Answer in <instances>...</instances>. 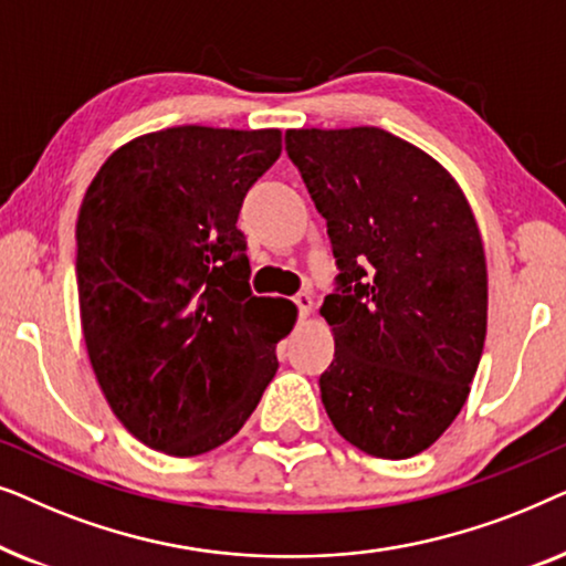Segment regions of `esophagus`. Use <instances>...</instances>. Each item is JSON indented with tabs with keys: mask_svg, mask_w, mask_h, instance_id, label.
<instances>
[{
	"mask_svg": "<svg viewBox=\"0 0 566 566\" xmlns=\"http://www.w3.org/2000/svg\"><path fill=\"white\" fill-rule=\"evenodd\" d=\"M293 304L298 306L301 316H308V314H312V308H314V298L308 296L306 291H301V293H296V296H293Z\"/></svg>",
	"mask_w": 566,
	"mask_h": 566,
	"instance_id": "obj_1",
	"label": "esophagus"
}]
</instances>
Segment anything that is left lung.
Listing matches in <instances>:
<instances>
[{"mask_svg":"<svg viewBox=\"0 0 566 566\" xmlns=\"http://www.w3.org/2000/svg\"><path fill=\"white\" fill-rule=\"evenodd\" d=\"M285 151L327 219L337 291L322 405L347 443L412 459L467 405L486 337V260L448 169L384 128H291Z\"/></svg>","mask_w":566,"mask_h":566,"instance_id":"8db88e82","label":"left lung"}]
</instances>
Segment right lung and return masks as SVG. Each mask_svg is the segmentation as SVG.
<instances>
[{
    "mask_svg": "<svg viewBox=\"0 0 566 566\" xmlns=\"http://www.w3.org/2000/svg\"><path fill=\"white\" fill-rule=\"evenodd\" d=\"M281 149L277 128L154 130L115 149L84 192V345L113 415L154 451H213L273 381L296 304L252 296L237 219Z\"/></svg>",
    "mask_w": 566,
    "mask_h": 566,
    "instance_id": "add662e5",
    "label": "right lung"
}]
</instances>
